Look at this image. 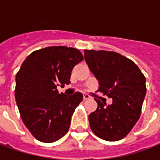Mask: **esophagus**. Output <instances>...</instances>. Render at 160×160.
<instances>
[{
	"label": "esophagus",
	"mask_w": 160,
	"mask_h": 160,
	"mask_svg": "<svg viewBox=\"0 0 160 160\" xmlns=\"http://www.w3.org/2000/svg\"><path fill=\"white\" fill-rule=\"evenodd\" d=\"M83 98H84V100H87V99H90L91 97L88 95V94H84Z\"/></svg>",
	"instance_id": "obj_1"
}]
</instances>
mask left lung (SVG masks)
<instances>
[{
	"instance_id": "obj_1",
	"label": "left lung",
	"mask_w": 160,
	"mask_h": 160,
	"mask_svg": "<svg viewBox=\"0 0 160 160\" xmlns=\"http://www.w3.org/2000/svg\"><path fill=\"white\" fill-rule=\"evenodd\" d=\"M85 61L98 80V92L112 98L106 105L99 99L89 115L91 129L108 141L124 138L140 118L147 87L146 78L135 63L114 51L84 50Z\"/></svg>"
}]
</instances>
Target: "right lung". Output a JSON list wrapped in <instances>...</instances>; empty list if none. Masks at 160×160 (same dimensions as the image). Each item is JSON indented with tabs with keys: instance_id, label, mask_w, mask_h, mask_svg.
Returning a JSON list of instances; mask_svg holds the SVG:
<instances>
[{
	"instance_id": "obj_1",
	"label": "right lung",
	"mask_w": 160,
	"mask_h": 160,
	"mask_svg": "<svg viewBox=\"0 0 160 160\" xmlns=\"http://www.w3.org/2000/svg\"><path fill=\"white\" fill-rule=\"evenodd\" d=\"M83 59L79 49L50 46L33 51L22 63L16 74V103L23 122L38 141L51 143L68 133L83 95L60 94L57 86L70 83L73 67Z\"/></svg>"
}]
</instances>
